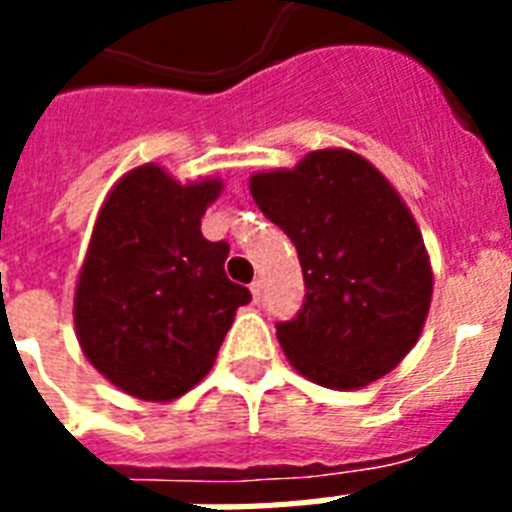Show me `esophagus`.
<instances>
[{"label": "esophagus", "mask_w": 512, "mask_h": 512, "mask_svg": "<svg viewBox=\"0 0 512 512\" xmlns=\"http://www.w3.org/2000/svg\"><path fill=\"white\" fill-rule=\"evenodd\" d=\"M249 292H252V297H255V300H260V295H263V279L252 281V284H249Z\"/></svg>", "instance_id": "obj_1"}]
</instances>
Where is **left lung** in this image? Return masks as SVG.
Wrapping results in <instances>:
<instances>
[{
	"label": "left lung",
	"instance_id": "8db88e82",
	"mask_svg": "<svg viewBox=\"0 0 512 512\" xmlns=\"http://www.w3.org/2000/svg\"><path fill=\"white\" fill-rule=\"evenodd\" d=\"M249 191L300 257L305 303L276 324L297 372L356 390L393 372L420 340L433 271L412 212L372 162L348 148L255 172Z\"/></svg>",
	"mask_w": 512,
	"mask_h": 512
}]
</instances>
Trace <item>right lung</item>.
Segmentation results:
<instances>
[{
	"mask_svg": "<svg viewBox=\"0 0 512 512\" xmlns=\"http://www.w3.org/2000/svg\"><path fill=\"white\" fill-rule=\"evenodd\" d=\"M220 177L180 183L140 164L108 191L74 292V327L95 369L140 401H172L207 377L252 300L225 276V241L201 236Z\"/></svg>",
	"mask_w": 512,
	"mask_h": 512,
	"instance_id": "add662e5",
	"label": "right lung"
}]
</instances>
